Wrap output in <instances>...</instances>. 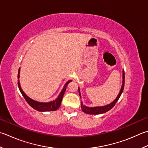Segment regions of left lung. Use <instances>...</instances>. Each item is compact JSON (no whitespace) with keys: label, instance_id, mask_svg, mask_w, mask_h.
I'll return each instance as SVG.
<instances>
[{"label":"left lung","instance_id":"8db88e82","mask_svg":"<svg viewBox=\"0 0 148 148\" xmlns=\"http://www.w3.org/2000/svg\"><path fill=\"white\" fill-rule=\"evenodd\" d=\"M123 85L122 87H121V89L120 90L119 94L117 95V97L116 99H115L113 102L109 105L105 106H101V107H93V108H90V107H86L85 106L83 105V104L82 102H81V108H82V110L83 112L86 113V114H92V115H96V114H103V113H105L106 112H108L110 110L112 109L113 107L115 106V104H116L117 101L119 99L120 96L123 93V91L124 90V71H123ZM78 90H79V94L80 95V91H79V88H78ZM81 97V95H80Z\"/></svg>","mask_w":148,"mask_h":148}]
</instances>
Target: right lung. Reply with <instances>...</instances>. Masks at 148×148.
<instances>
[{
	"label": "right lung",
	"mask_w": 148,
	"mask_h": 148,
	"mask_svg": "<svg viewBox=\"0 0 148 148\" xmlns=\"http://www.w3.org/2000/svg\"><path fill=\"white\" fill-rule=\"evenodd\" d=\"M19 74H20V68L18 69V78H19L20 77ZM71 82V80H69V82L65 84V85L64 86V87H63L62 92H61L58 97L56 100L49 103H40V102H37L36 101L31 99V98L29 97L27 95L22 91L21 87H20L18 80V86L22 95L24 96L25 101H27V103L32 107V108H33L34 109H35L36 110L40 111V112H45V111L47 112V111H54L59 108V107L61 105V103H62L63 95H64V93L65 92L66 86H67L68 84Z\"/></svg>",
	"instance_id": "add662e5"
}]
</instances>
